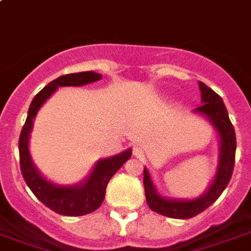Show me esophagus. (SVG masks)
Masks as SVG:
<instances>
[{
	"label": "esophagus",
	"instance_id": "34e87169",
	"mask_svg": "<svg viewBox=\"0 0 251 251\" xmlns=\"http://www.w3.org/2000/svg\"><path fill=\"white\" fill-rule=\"evenodd\" d=\"M133 153H134V156H137V157H143L145 156V151H143V149L142 147H134L133 150Z\"/></svg>",
	"mask_w": 251,
	"mask_h": 251
}]
</instances>
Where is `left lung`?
I'll use <instances>...</instances> for the list:
<instances>
[{
  "instance_id": "obj_1",
  "label": "left lung",
  "mask_w": 251,
  "mask_h": 251,
  "mask_svg": "<svg viewBox=\"0 0 251 251\" xmlns=\"http://www.w3.org/2000/svg\"><path fill=\"white\" fill-rule=\"evenodd\" d=\"M199 88L202 92V105L195 108V112L204 114L212 125L216 127L220 135V161L216 177L211 183L206 194L194 201H169L157 194L149 171L143 172V185H145L146 201L150 208L157 214L173 219H190L201 214L202 211L212 204L222 195L230 181L234 168L236 157V133L229 120L226 108L223 99L214 90L207 87L203 82H199Z\"/></svg>"
}]
</instances>
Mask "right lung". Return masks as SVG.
Masks as SVG:
<instances>
[{"label": "right lung", "instance_id": "obj_1", "mask_svg": "<svg viewBox=\"0 0 251 251\" xmlns=\"http://www.w3.org/2000/svg\"><path fill=\"white\" fill-rule=\"evenodd\" d=\"M101 78L94 72L66 74L52 80L33 98L29 105L28 114L19 137V163L22 176L35 197L52 211L65 216H82L94 212L101 206L105 197L106 185L114 173L131 156V150H126L117 156L100 160L95 165L90 177L80 185L72 187H61L48 182L33 167L28 152V138L32 130L33 118L37 110L47 99L61 86H83Z\"/></svg>", "mask_w": 251, "mask_h": 251}]
</instances>
